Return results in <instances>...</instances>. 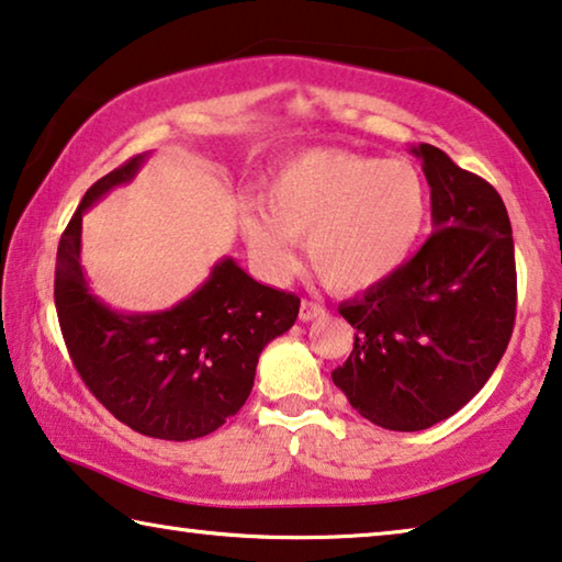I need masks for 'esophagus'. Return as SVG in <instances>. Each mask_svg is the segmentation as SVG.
Returning a JSON list of instances; mask_svg holds the SVG:
<instances>
[{
	"mask_svg": "<svg viewBox=\"0 0 562 562\" xmlns=\"http://www.w3.org/2000/svg\"><path fill=\"white\" fill-rule=\"evenodd\" d=\"M325 315V307L321 303H313V300H303V305H300V321L310 323L315 321V317H323Z\"/></svg>",
	"mask_w": 562,
	"mask_h": 562,
	"instance_id": "esophagus-1",
	"label": "esophagus"
}]
</instances>
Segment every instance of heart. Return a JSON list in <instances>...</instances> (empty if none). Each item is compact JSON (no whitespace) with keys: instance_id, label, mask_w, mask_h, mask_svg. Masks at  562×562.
Returning a JSON list of instances; mask_svg holds the SVG:
<instances>
[{"instance_id":"heart-1","label":"heart","mask_w":562,"mask_h":562,"mask_svg":"<svg viewBox=\"0 0 562 562\" xmlns=\"http://www.w3.org/2000/svg\"><path fill=\"white\" fill-rule=\"evenodd\" d=\"M262 209L239 224L249 252L270 278L295 270V241L325 288L366 290L406 265L429 220V187L406 158L350 150H305L265 181Z\"/></svg>"}]
</instances>
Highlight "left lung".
<instances>
[{
    "instance_id": "left-lung-1",
    "label": "left lung",
    "mask_w": 562,
    "mask_h": 562,
    "mask_svg": "<svg viewBox=\"0 0 562 562\" xmlns=\"http://www.w3.org/2000/svg\"><path fill=\"white\" fill-rule=\"evenodd\" d=\"M412 154L431 187L434 234L391 278L338 307L356 342L333 371L350 406L391 431L457 414L495 373L517 307L505 201L437 146Z\"/></svg>"
}]
</instances>
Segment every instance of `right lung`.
<instances>
[{"mask_svg":"<svg viewBox=\"0 0 562 562\" xmlns=\"http://www.w3.org/2000/svg\"><path fill=\"white\" fill-rule=\"evenodd\" d=\"M144 161L146 154L131 158L86 191L57 247L55 307L72 366L100 404L133 431L189 441L245 406L259 353L292 328L300 297L267 288L224 257L169 310L119 313L100 303L80 265L82 214Z\"/></svg>","mask_w":562,"mask_h":562,"instance_id":"1","label":"right lung"}]
</instances>
